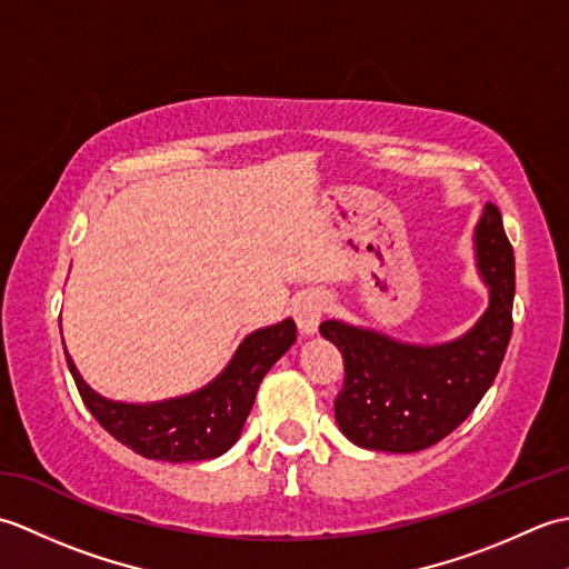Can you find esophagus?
I'll list each match as a JSON object with an SVG mask.
<instances>
[{
  "label": "esophagus",
  "instance_id": "1",
  "mask_svg": "<svg viewBox=\"0 0 569 569\" xmlns=\"http://www.w3.org/2000/svg\"><path fill=\"white\" fill-rule=\"evenodd\" d=\"M325 310H328V298L318 291H310L300 296L296 303H293V318L300 335H316L318 332V325L325 316Z\"/></svg>",
  "mask_w": 569,
  "mask_h": 569
}]
</instances>
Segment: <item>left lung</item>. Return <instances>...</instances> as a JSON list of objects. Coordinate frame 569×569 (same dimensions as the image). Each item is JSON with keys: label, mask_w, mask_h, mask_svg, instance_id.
<instances>
[{"label": "left lung", "mask_w": 569, "mask_h": 569, "mask_svg": "<svg viewBox=\"0 0 569 569\" xmlns=\"http://www.w3.org/2000/svg\"><path fill=\"white\" fill-rule=\"evenodd\" d=\"M471 241L489 306L455 340L418 345L342 320L320 325L345 359L335 420L349 442L379 452L426 450L462 426L497 379L513 330L516 266L493 204L481 212Z\"/></svg>", "instance_id": "left-lung-1"}]
</instances>
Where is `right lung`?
I'll list each match as a JSON object with an SVG mask.
<instances>
[{
    "label": "right lung",
    "instance_id": "add662e5",
    "mask_svg": "<svg viewBox=\"0 0 569 569\" xmlns=\"http://www.w3.org/2000/svg\"><path fill=\"white\" fill-rule=\"evenodd\" d=\"M293 342L291 318L261 328L241 340L227 367L202 389L153 403L104 398L80 377L68 352L66 361L84 406L114 440L147 459L202 462L224 455L239 440L261 379Z\"/></svg>",
    "mask_w": 569,
    "mask_h": 569
}]
</instances>
